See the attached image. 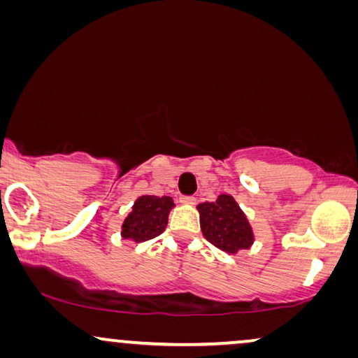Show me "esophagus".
I'll use <instances>...</instances> for the list:
<instances>
[{"label": "esophagus", "instance_id": "34e87169", "mask_svg": "<svg viewBox=\"0 0 358 358\" xmlns=\"http://www.w3.org/2000/svg\"><path fill=\"white\" fill-rule=\"evenodd\" d=\"M180 203L195 205V197H192V195H184V197H180Z\"/></svg>", "mask_w": 358, "mask_h": 358}]
</instances>
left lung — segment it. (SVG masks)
Masks as SVG:
<instances>
[{
  "label": "left lung",
  "instance_id": "1",
  "mask_svg": "<svg viewBox=\"0 0 358 358\" xmlns=\"http://www.w3.org/2000/svg\"><path fill=\"white\" fill-rule=\"evenodd\" d=\"M200 228L205 239L228 254L249 249L254 243L252 228L231 195L222 194L215 202L197 205Z\"/></svg>",
  "mask_w": 358,
  "mask_h": 358
}]
</instances>
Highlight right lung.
Masks as SVG:
<instances>
[{
    "label": "right lung",
    "instance_id": "add662e5",
    "mask_svg": "<svg viewBox=\"0 0 358 358\" xmlns=\"http://www.w3.org/2000/svg\"><path fill=\"white\" fill-rule=\"evenodd\" d=\"M174 202L171 197L141 195L135 200L129 217L122 224V238L143 243L159 236L168 224V217Z\"/></svg>",
    "mask_w": 358,
    "mask_h": 358
}]
</instances>
